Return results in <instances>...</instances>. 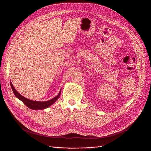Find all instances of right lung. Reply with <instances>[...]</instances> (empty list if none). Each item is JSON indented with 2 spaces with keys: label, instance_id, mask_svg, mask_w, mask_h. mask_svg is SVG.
<instances>
[{
  "label": "right lung",
  "instance_id": "right-lung-1",
  "mask_svg": "<svg viewBox=\"0 0 151 151\" xmlns=\"http://www.w3.org/2000/svg\"><path fill=\"white\" fill-rule=\"evenodd\" d=\"M10 83H11V86L12 91H13L14 95L16 96V97H17L23 103H24V104H26L29 107V108H30L31 109H33V110H39V109L42 110V109H45L47 108V107L51 106L52 104H54L55 102V101L60 97V96L61 94V90H60L57 96H55V97H54L53 99H52L48 101H33V100H29V99L23 97V96H21L15 89L11 82H10Z\"/></svg>",
  "mask_w": 151,
  "mask_h": 151
}]
</instances>
